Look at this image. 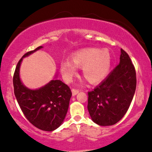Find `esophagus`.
Segmentation results:
<instances>
[{
  "label": "esophagus",
  "mask_w": 152,
  "mask_h": 152,
  "mask_svg": "<svg viewBox=\"0 0 152 152\" xmlns=\"http://www.w3.org/2000/svg\"><path fill=\"white\" fill-rule=\"evenodd\" d=\"M72 95H73V96H75V95H76V94H78V92H79V90H76V89H72Z\"/></svg>",
  "instance_id": "esophagus-1"
}]
</instances>
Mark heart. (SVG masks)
Here are the masks:
<instances>
[{"mask_svg":"<svg viewBox=\"0 0 152 152\" xmlns=\"http://www.w3.org/2000/svg\"><path fill=\"white\" fill-rule=\"evenodd\" d=\"M72 61L64 60L60 69L64 79L71 81L76 74V67H82L83 77L92 84L102 82L106 78L111 67V55L107 50L98 48H86L75 52Z\"/></svg>","mask_w":152,"mask_h":152,"instance_id":"heart-1","label":"heart"}]
</instances>
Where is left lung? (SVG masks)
Returning <instances> with one entry per match:
<instances>
[{
	"label": "left lung",
	"instance_id": "obj_1",
	"mask_svg": "<svg viewBox=\"0 0 152 152\" xmlns=\"http://www.w3.org/2000/svg\"><path fill=\"white\" fill-rule=\"evenodd\" d=\"M136 88L135 67L126 51L121 48L120 63L107 78L88 92V109L93 122L111 126L124 117Z\"/></svg>",
	"mask_w": 152,
	"mask_h": 152
}]
</instances>
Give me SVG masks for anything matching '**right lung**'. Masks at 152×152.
I'll list each match as a JSON object with an SVG mask.
<instances>
[{
  "label": "right lung",
  "mask_w": 152,
  "mask_h": 152,
  "mask_svg": "<svg viewBox=\"0 0 152 152\" xmlns=\"http://www.w3.org/2000/svg\"><path fill=\"white\" fill-rule=\"evenodd\" d=\"M42 46L24 54L16 66L13 76L14 92L23 115L31 124L39 129L52 131L58 129L65 118L72 91L60 80H52L37 90H30L22 83L19 76L20 65L27 57Z\"/></svg>",
  "instance_id": "right-lung-1"
}]
</instances>
